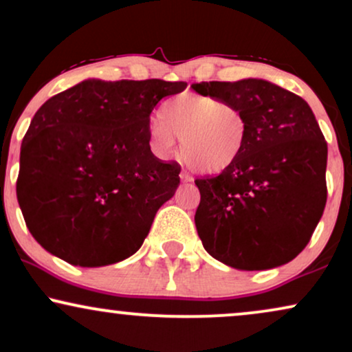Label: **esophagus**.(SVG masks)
Returning a JSON list of instances; mask_svg holds the SVG:
<instances>
[{"label": "esophagus", "mask_w": 352, "mask_h": 352, "mask_svg": "<svg viewBox=\"0 0 352 352\" xmlns=\"http://www.w3.org/2000/svg\"><path fill=\"white\" fill-rule=\"evenodd\" d=\"M180 179H182V182H192L193 180V177L192 175H190V173L188 172H182L180 173Z\"/></svg>", "instance_id": "esophagus-1"}]
</instances>
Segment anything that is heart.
<instances>
[{"label": "heart", "instance_id": "b5f03b06", "mask_svg": "<svg viewBox=\"0 0 352 352\" xmlns=\"http://www.w3.org/2000/svg\"><path fill=\"white\" fill-rule=\"evenodd\" d=\"M159 116L149 126L152 151L167 157L175 149V134L180 135L182 157L200 172L226 170L248 146V114L230 101L185 91L165 101Z\"/></svg>", "mask_w": 352, "mask_h": 352}]
</instances>
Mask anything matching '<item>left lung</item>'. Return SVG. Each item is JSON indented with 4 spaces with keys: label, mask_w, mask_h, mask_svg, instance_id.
Segmentation results:
<instances>
[{
    "label": "left lung",
    "mask_w": 352,
    "mask_h": 352,
    "mask_svg": "<svg viewBox=\"0 0 352 352\" xmlns=\"http://www.w3.org/2000/svg\"><path fill=\"white\" fill-rule=\"evenodd\" d=\"M200 95L238 104L249 120L248 146L217 177L197 179L198 236L230 267L287 264L310 241L326 205L328 146L303 98L265 80L201 82Z\"/></svg>",
    "instance_id": "left-lung-1"
}]
</instances>
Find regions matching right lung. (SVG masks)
Returning a JSON list of instances; mask_svg holds the SVG:
<instances>
[{
    "label": "right lung",
    "mask_w": 352,
    "mask_h": 352,
    "mask_svg": "<svg viewBox=\"0 0 352 352\" xmlns=\"http://www.w3.org/2000/svg\"><path fill=\"white\" fill-rule=\"evenodd\" d=\"M187 88L165 80H85L45 101L21 144L16 193L45 251L80 267L128 259L180 184L149 146V116Z\"/></svg>",
    "instance_id": "1"
}]
</instances>
